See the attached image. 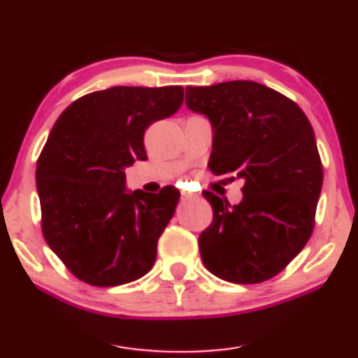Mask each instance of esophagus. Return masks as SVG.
I'll return each instance as SVG.
<instances>
[{"label": "esophagus", "mask_w": 358, "mask_h": 358, "mask_svg": "<svg viewBox=\"0 0 358 358\" xmlns=\"http://www.w3.org/2000/svg\"><path fill=\"white\" fill-rule=\"evenodd\" d=\"M196 196L198 194H194V193H191V191H181V199H193V198H196Z\"/></svg>", "instance_id": "obj_1"}]
</instances>
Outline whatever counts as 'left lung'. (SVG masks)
Masks as SVG:
<instances>
[{
  "instance_id": "8db88e82",
  "label": "left lung",
  "mask_w": 358,
  "mask_h": 358,
  "mask_svg": "<svg viewBox=\"0 0 358 358\" xmlns=\"http://www.w3.org/2000/svg\"><path fill=\"white\" fill-rule=\"evenodd\" d=\"M186 105L213 124L210 172L245 181L240 204L203 193L214 210L198 241L206 269L234 284L274 278L315 227L323 165L308 118L294 100L253 80L188 85Z\"/></svg>"
}]
</instances>
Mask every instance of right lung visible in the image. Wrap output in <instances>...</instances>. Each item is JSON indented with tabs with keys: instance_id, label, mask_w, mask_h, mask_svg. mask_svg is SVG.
<instances>
[{
	"instance_id": "add662e5",
	"label": "right lung",
	"mask_w": 358,
	"mask_h": 358,
	"mask_svg": "<svg viewBox=\"0 0 358 358\" xmlns=\"http://www.w3.org/2000/svg\"><path fill=\"white\" fill-rule=\"evenodd\" d=\"M181 103V85H118L78 99L52 128L35 173L42 231L85 284H128L154 266L180 191L128 193L124 169L148 159L144 131Z\"/></svg>"
}]
</instances>
